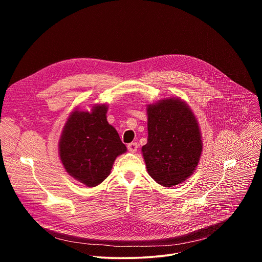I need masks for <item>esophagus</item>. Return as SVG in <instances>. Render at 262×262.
I'll use <instances>...</instances> for the list:
<instances>
[{"label":"esophagus","mask_w":262,"mask_h":262,"mask_svg":"<svg viewBox=\"0 0 262 262\" xmlns=\"http://www.w3.org/2000/svg\"><path fill=\"white\" fill-rule=\"evenodd\" d=\"M127 149H128L129 152L135 154L137 151V149H138V144L137 143H129L127 145Z\"/></svg>","instance_id":"34e87169"}]
</instances>
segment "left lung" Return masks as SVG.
I'll use <instances>...</instances> for the list:
<instances>
[{
    "label": "left lung",
    "mask_w": 262,
    "mask_h": 262,
    "mask_svg": "<svg viewBox=\"0 0 262 262\" xmlns=\"http://www.w3.org/2000/svg\"><path fill=\"white\" fill-rule=\"evenodd\" d=\"M147 144L142 154L148 174L163 186H174L196 170L202 140L190 105L179 97L147 105Z\"/></svg>",
    "instance_id": "obj_1"
}]
</instances>
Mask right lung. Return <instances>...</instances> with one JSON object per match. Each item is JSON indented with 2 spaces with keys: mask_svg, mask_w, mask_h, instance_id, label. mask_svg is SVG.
<instances>
[{
  "mask_svg": "<svg viewBox=\"0 0 262 262\" xmlns=\"http://www.w3.org/2000/svg\"><path fill=\"white\" fill-rule=\"evenodd\" d=\"M107 105L95 104L91 112L76 110L69 115L59 142L66 172L90 188L111 173L116 158L126 151L117 130L106 120Z\"/></svg>",
  "mask_w": 262,
  "mask_h": 262,
  "instance_id": "add662e5",
  "label": "right lung"
}]
</instances>
